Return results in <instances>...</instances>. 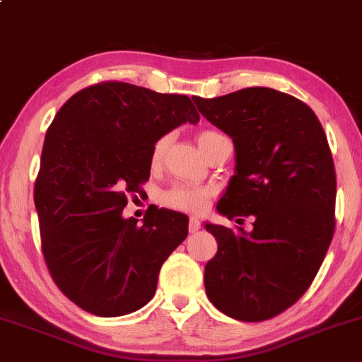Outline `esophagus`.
<instances>
[{"label": "esophagus", "instance_id": "esophagus-1", "mask_svg": "<svg viewBox=\"0 0 362 362\" xmlns=\"http://www.w3.org/2000/svg\"><path fill=\"white\" fill-rule=\"evenodd\" d=\"M199 230H201V221H199L197 218H190V221H189V231H190V233H197Z\"/></svg>", "mask_w": 362, "mask_h": 362}]
</instances>
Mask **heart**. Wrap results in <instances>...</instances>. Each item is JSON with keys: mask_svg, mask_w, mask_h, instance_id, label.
<instances>
[{"mask_svg": "<svg viewBox=\"0 0 362 362\" xmlns=\"http://www.w3.org/2000/svg\"><path fill=\"white\" fill-rule=\"evenodd\" d=\"M219 136L221 134L216 131L199 132L197 136L199 148L204 151V149L209 146L216 138H219ZM170 141H172V136L170 134L160 136V138L155 141V144H153L151 148V155H149V160H151L153 167H158V165L163 161V158L168 151ZM209 197H211V192L207 189H204V187L175 185L163 194L161 201H163V204H167L168 207H173V209L189 211V213H199V211H202L207 206Z\"/></svg>", "mask_w": 362, "mask_h": 362, "instance_id": "obj_1", "label": "heart"}]
</instances>
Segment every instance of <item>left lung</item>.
<instances>
[{"label": "left lung", "instance_id": "left-lung-1", "mask_svg": "<svg viewBox=\"0 0 362 362\" xmlns=\"http://www.w3.org/2000/svg\"><path fill=\"white\" fill-rule=\"evenodd\" d=\"M192 100L235 144V175L216 209L253 216L250 233L206 223L218 242L206 294L228 317L269 320L306 293L334 236L337 182L325 131L306 103L265 86Z\"/></svg>", "mask_w": 362, "mask_h": 362}]
</instances>
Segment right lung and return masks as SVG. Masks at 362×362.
<instances>
[{"label": "right lung", "instance_id": "1", "mask_svg": "<svg viewBox=\"0 0 362 362\" xmlns=\"http://www.w3.org/2000/svg\"><path fill=\"white\" fill-rule=\"evenodd\" d=\"M185 122H199L187 95L103 81L74 93L49 126L34 189L42 253L81 310L120 317L155 296L189 218L153 207L138 224L122 209L149 178L155 141Z\"/></svg>", "mask_w": 362, "mask_h": 362}]
</instances>
